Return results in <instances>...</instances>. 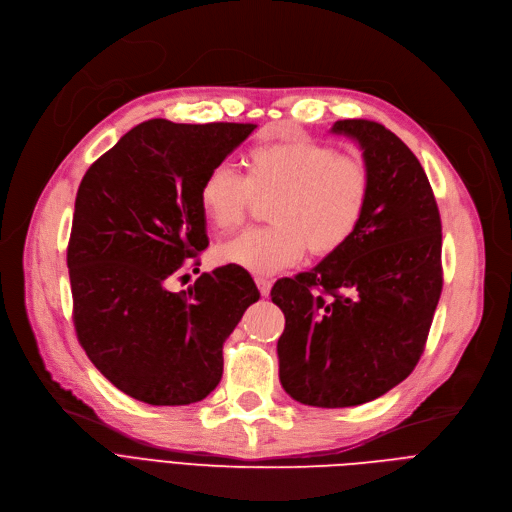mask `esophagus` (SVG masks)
Masks as SVG:
<instances>
[{"label":"esophagus","mask_w":512,"mask_h":512,"mask_svg":"<svg viewBox=\"0 0 512 512\" xmlns=\"http://www.w3.org/2000/svg\"><path fill=\"white\" fill-rule=\"evenodd\" d=\"M255 284H257V288L261 292V297H267V294H270V290H272V280L270 278L259 276V278H255Z\"/></svg>","instance_id":"34e87169"}]
</instances>
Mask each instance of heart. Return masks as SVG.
Listing matches in <instances>:
<instances>
[{
    "label": "heart",
    "instance_id": "heart-1",
    "mask_svg": "<svg viewBox=\"0 0 512 512\" xmlns=\"http://www.w3.org/2000/svg\"><path fill=\"white\" fill-rule=\"evenodd\" d=\"M247 176L228 164L211 168L199 186L205 220L220 232L247 218L255 199H272L267 222L215 247V259L257 276L299 263L309 249L326 257L357 232L371 195L365 161L313 141L257 145Z\"/></svg>",
    "mask_w": 512,
    "mask_h": 512
}]
</instances>
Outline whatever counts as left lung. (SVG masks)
<instances>
[{
    "label": "left lung",
    "mask_w": 512,
    "mask_h": 512,
    "mask_svg": "<svg viewBox=\"0 0 512 512\" xmlns=\"http://www.w3.org/2000/svg\"><path fill=\"white\" fill-rule=\"evenodd\" d=\"M332 132L363 149L367 211L342 249L272 288L286 317L282 388L324 409L363 405L407 380L442 292V222L419 159L378 122L338 120Z\"/></svg>",
    "instance_id": "obj_1"
}]
</instances>
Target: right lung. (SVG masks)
Returning a JSON list of instances; mask_svg holds the SVG:
<instances>
[{
    "instance_id": "1",
    "label": "right lung",
    "mask_w": 512,
    "mask_h": 512,
    "mask_svg": "<svg viewBox=\"0 0 512 512\" xmlns=\"http://www.w3.org/2000/svg\"><path fill=\"white\" fill-rule=\"evenodd\" d=\"M255 128L147 120L78 186L68 242L76 336L107 380L147 405H191L215 390L222 346L259 301L249 272L234 265L186 290L168 288L209 245L199 205L205 174Z\"/></svg>"
}]
</instances>
